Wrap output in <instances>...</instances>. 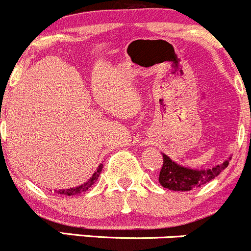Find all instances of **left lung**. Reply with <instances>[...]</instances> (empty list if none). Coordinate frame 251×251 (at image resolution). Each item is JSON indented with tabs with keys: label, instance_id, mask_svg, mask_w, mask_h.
I'll list each match as a JSON object with an SVG mask.
<instances>
[{
	"label": "left lung",
	"instance_id": "left-lung-1",
	"mask_svg": "<svg viewBox=\"0 0 251 251\" xmlns=\"http://www.w3.org/2000/svg\"><path fill=\"white\" fill-rule=\"evenodd\" d=\"M163 168H161L159 175L160 185L169 190L185 192V191H191L196 187H200L217 177L228 166L229 160L231 157H228L223 163L216 165L214 168L202 169V170L180 165L165 154H163Z\"/></svg>",
	"mask_w": 251,
	"mask_h": 251
}]
</instances>
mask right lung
<instances>
[{
  "label": "right lung",
  "instance_id": "obj_1",
  "mask_svg": "<svg viewBox=\"0 0 251 251\" xmlns=\"http://www.w3.org/2000/svg\"><path fill=\"white\" fill-rule=\"evenodd\" d=\"M102 168H103V165H102V164H100L99 169L95 171L94 175L88 178L85 183H82V185L76 186V187H73V188H66V190H58V191H55V192L59 193V195H63V196H75V195H80V193H82V192H86V191H87L88 188L91 187V186L97 181V178H99L100 174H101V171H102Z\"/></svg>",
  "mask_w": 251,
  "mask_h": 251
}]
</instances>
